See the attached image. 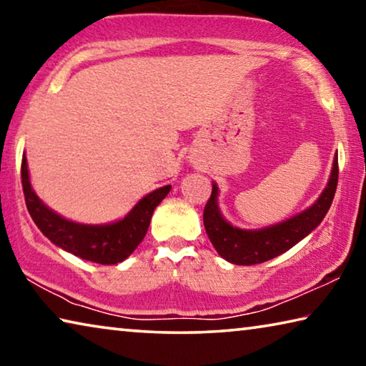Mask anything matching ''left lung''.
Returning <instances> with one entry per match:
<instances>
[{"label": "left lung", "mask_w": 366, "mask_h": 366, "mask_svg": "<svg viewBox=\"0 0 366 366\" xmlns=\"http://www.w3.org/2000/svg\"><path fill=\"white\" fill-rule=\"evenodd\" d=\"M339 166L337 153L332 161V171L330 181L325 190L312 207L305 212L292 216L277 224L269 227L255 229H239L222 218L218 207V185L213 182L212 197L208 198L205 212H203V224H205L207 234L212 240L213 247L219 255L234 264H257L268 262V259L280 257L281 253L292 249L302 239L317 229L318 224L330 209L334 194L337 187Z\"/></svg>", "instance_id": "left-lung-1"}]
</instances>
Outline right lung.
<instances>
[{
    "instance_id": "add662e5",
    "label": "right lung",
    "mask_w": 366,
    "mask_h": 366,
    "mask_svg": "<svg viewBox=\"0 0 366 366\" xmlns=\"http://www.w3.org/2000/svg\"><path fill=\"white\" fill-rule=\"evenodd\" d=\"M21 176L27 209L43 235H46L59 249L86 262L100 264L121 263L137 249L150 226L154 208L171 190V185H164L150 192L122 219L116 222L80 224L54 213L36 197L30 184L26 153L22 154Z\"/></svg>"
}]
</instances>
